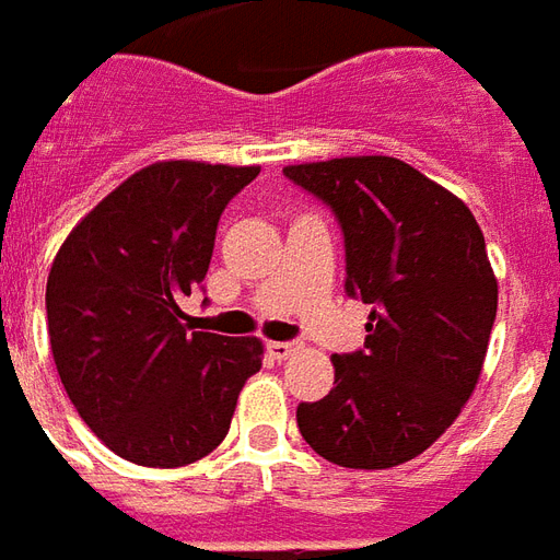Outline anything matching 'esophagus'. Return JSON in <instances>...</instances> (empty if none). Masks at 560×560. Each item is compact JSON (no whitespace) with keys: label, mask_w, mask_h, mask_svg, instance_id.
<instances>
[{"label":"esophagus","mask_w":560,"mask_h":560,"mask_svg":"<svg viewBox=\"0 0 560 560\" xmlns=\"http://www.w3.org/2000/svg\"><path fill=\"white\" fill-rule=\"evenodd\" d=\"M296 353V343L291 341H269L267 343V355L269 359H276V362H284V359H291Z\"/></svg>","instance_id":"obj_1"}]
</instances>
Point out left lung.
<instances>
[{
	"instance_id": "8db88e82",
	"label": "left lung",
	"mask_w": 560,
	"mask_h": 560,
	"mask_svg": "<svg viewBox=\"0 0 560 560\" xmlns=\"http://www.w3.org/2000/svg\"><path fill=\"white\" fill-rule=\"evenodd\" d=\"M343 234V291L368 338L332 355L335 388L300 404L302 439L347 469H392L454 424L478 383L499 284L471 210L395 156L288 165Z\"/></svg>"
}]
</instances>
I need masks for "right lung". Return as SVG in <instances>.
Returning a JSON list of instances; mask_svg holds the SVG:
<instances>
[{"label":"right lung","instance_id":"obj_1","mask_svg":"<svg viewBox=\"0 0 560 560\" xmlns=\"http://www.w3.org/2000/svg\"><path fill=\"white\" fill-rule=\"evenodd\" d=\"M258 165L172 160L127 177L61 243L47 326L61 385L118 457L175 469L228 436L258 338L192 332L180 296L205 281L228 201Z\"/></svg>","mask_w":560,"mask_h":560}]
</instances>
